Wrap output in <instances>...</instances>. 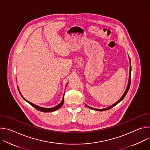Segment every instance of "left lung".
<instances>
[{
    "label": "left lung",
    "instance_id": "1",
    "mask_svg": "<svg viewBox=\"0 0 150 150\" xmlns=\"http://www.w3.org/2000/svg\"><path fill=\"white\" fill-rule=\"evenodd\" d=\"M129 62H130V70H129V81H128V83H127V87H126V90H125V93H123V96L120 97V98L117 101V102H116L115 104H112V105H110L109 107H108V108H105V109H95V108H91V107H90L89 105H87V104H86V105L88 107V108H90V109H92V110H97V111H100V112H102V111H105V110H109V109H111V108H113L114 106H115L116 105H117L119 103H120L122 100H123V99L125 98V97L126 96V94H127V93L128 92V91H129V87H130V85H131V59H130V57H129Z\"/></svg>",
    "mask_w": 150,
    "mask_h": 150
}]
</instances>
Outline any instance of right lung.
<instances>
[{
  "label": "right lung",
  "mask_w": 150,
  "mask_h": 150,
  "mask_svg": "<svg viewBox=\"0 0 150 150\" xmlns=\"http://www.w3.org/2000/svg\"><path fill=\"white\" fill-rule=\"evenodd\" d=\"M18 91H19V93H20V94H21V96H22V97L24 98V100H25V101H26L27 103H28L30 104H31L33 107H34V108H35V109H36L37 110H39V111H41V112H53V111H55V110H57V109H59V108H60L62 106V105H63V103H64V95L65 94H63V98H62V101L58 104V105H57L56 106H55V107H53V108H42V107H40V106H38V105H35V104H33V103H31V102H30V101H27L23 96V95L21 94V92H20V91H19V88H18Z\"/></svg>",
  "instance_id": "1"
}]
</instances>
